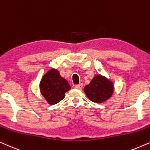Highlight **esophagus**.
I'll use <instances>...</instances> for the list:
<instances>
[{
  "label": "esophagus",
  "mask_w": 150,
  "mask_h": 150,
  "mask_svg": "<svg viewBox=\"0 0 150 150\" xmlns=\"http://www.w3.org/2000/svg\"><path fill=\"white\" fill-rule=\"evenodd\" d=\"M83 87V84H79L78 85H75V88H77V89H81Z\"/></svg>",
  "instance_id": "34e87169"
}]
</instances>
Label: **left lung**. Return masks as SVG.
I'll return each instance as SVG.
<instances>
[{
	"label": "left lung",
	"instance_id": "left-lung-1",
	"mask_svg": "<svg viewBox=\"0 0 150 150\" xmlns=\"http://www.w3.org/2000/svg\"><path fill=\"white\" fill-rule=\"evenodd\" d=\"M113 84L102 75H96L90 84L84 87V91L91 101L102 103L107 101L113 93Z\"/></svg>",
	"mask_w": 150,
	"mask_h": 150
}]
</instances>
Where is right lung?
Segmentation results:
<instances>
[{
    "instance_id": "1",
    "label": "right lung",
    "mask_w": 150,
    "mask_h": 150,
    "mask_svg": "<svg viewBox=\"0 0 150 150\" xmlns=\"http://www.w3.org/2000/svg\"><path fill=\"white\" fill-rule=\"evenodd\" d=\"M41 95L49 105H55L65 97V93L71 89L67 80L64 79L57 70L52 69L43 75L40 81Z\"/></svg>"
}]
</instances>
